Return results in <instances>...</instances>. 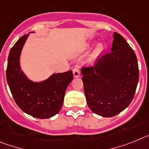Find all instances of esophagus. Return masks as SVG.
Here are the masks:
<instances>
[{"label": "esophagus", "mask_w": 149, "mask_h": 149, "mask_svg": "<svg viewBox=\"0 0 149 149\" xmlns=\"http://www.w3.org/2000/svg\"><path fill=\"white\" fill-rule=\"evenodd\" d=\"M73 73L74 77H79V76H80V70L78 68H74V69L73 70Z\"/></svg>", "instance_id": "esophagus-1"}]
</instances>
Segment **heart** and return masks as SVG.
Wrapping results in <instances>:
<instances>
[{
  "label": "heart",
  "mask_w": 149,
  "mask_h": 149,
  "mask_svg": "<svg viewBox=\"0 0 149 149\" xmlns=\"http://www.w3.org/2000/svg\"><path fill=\"white\" fill-rule=\"evenodd\" d=\"M102 50H103V46H102V45H98V46L97 47L95 51H94V55H93V58H96L100 53L101 52Z\"/></svg>",
  "instance_id": "obj_1"
}]
</instances>
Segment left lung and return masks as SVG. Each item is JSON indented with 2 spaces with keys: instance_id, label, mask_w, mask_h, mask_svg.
<instances>
[{
  "instance_id": "8db88e82",
  "label": "left lung",
  "mask_w": 149,
  "mask_h": 149,
  "mask_svg": "<svg viewBox=\"0 0 149 149\" xmlns=\"http://www.w3.org/2000/svg\"><path fill=\"white\" fill-rule=\"evenodd\" d=\"M111 52L93 67H82V82L88 105L94 113L112 117L130 105L139 81L136 56L125 39L113 34Z\"/></svg>"
}]
</instances>
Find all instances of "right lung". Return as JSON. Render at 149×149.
I'll list each match as a JSON object with an SVG mask.
<instances>
[{"label": "right lung", "mask_w": 149, "mask_h": 149, "mask_svg": "<svg viewBox=\"0 0 149 149\" xmlns=\"http://www.w3.org/2000/svg\"><path fill=\"white\" fill-rule=\"evenodd\" d=\"M28 37L24 34L10 52L6 71V81L18 107L38 118H49L58 113L67 86L73 79V71L54 73L42 82H33L22 72L19 57Z\"/></svg>", "instance_id": "add662e5"}]
</instances>
